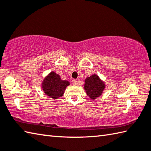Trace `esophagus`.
Wrapping results in <instances>:
<instances>
[{"mask_svg": "<svg viewBox=\"0 0 151 151\" xmlns=\"http://www.w3.org/2000/svg\"><path fill=\"white\" fill-rule=\"evenodd\" d=\"M72 84L73 85H76L78 84V81L76 80V79H73V80L72 81Z\"/></svg>", "mask_w": 151, "mask_h": 151, "instance_id": "obj_1", "label": "esophagus"}]
</instances>
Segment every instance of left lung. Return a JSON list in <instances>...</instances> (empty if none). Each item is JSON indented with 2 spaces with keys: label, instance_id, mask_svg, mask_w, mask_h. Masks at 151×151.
<instances>
[{
  "label": "left lung",
  "instance_id": "8db88e82",
  "mask_svg": "<svg viewBox=\"0 0 151 151\" xmlns=\"http://www.w3.org/2000/svg\"><path fill=\"white\" fill-rule=\"evenodd\" d=\"M84 88L90 98L94 100L102 94L106 85L97 75H92L85 79Z\"/></svg>",
  "mask_w": 151,
  "mask_h": 151
}]
</instances>
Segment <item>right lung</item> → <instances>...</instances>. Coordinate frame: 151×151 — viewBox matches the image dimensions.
<instances>
[{
  "mask_svg": "<svg viewBox=\"0 0 151 151\" xmlns=\"http://www.w3.org/2000/svg\"><path fill=\"white\" fill-rule=\"evenodd\" d=\"M70 84L67 81H62L60 76L52 71L42 82V90L46 95L53 99H57L64 94L65 90Z\"/></svg>",
  "mask_w": 151,
  "mask_h": 151,
  "instance_id": "add662e5",
  "label": "right lung"
}]
</instances>
